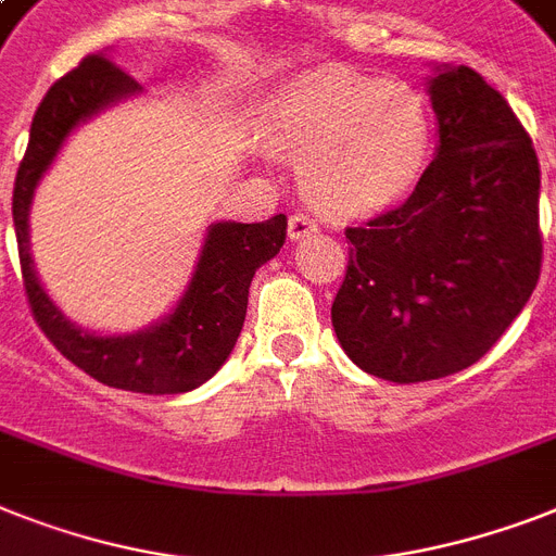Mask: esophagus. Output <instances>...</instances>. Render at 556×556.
I'll return each mask as SVG.
<instances>
[{
	"label": "esophagus",
	"mask_w": 556,
	"mask_h": 556,
	"mask_svg": "<svg viewBox=\"0 0 556 556\" xmlns=\"http://www.w3.org/2000/svg\"><path fill=\"white\" fill-rule=\"evenodd\" d=\"M311 233H317V223H314L311 216L293 214L291 219H288V237H291V242H300V239L311 237Z\"/></svg>",
	"instance_id": "obj_1"
}]
</instances>
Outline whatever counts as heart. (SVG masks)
<instances>
[{
  "mask_svg": "<svg viewBox=\"0 0 556 556\" xmlns=\"http://www.w3.org/2000/svg\"><path fill=\"white\" fill-rule=\"evenodd\" d=\"M268 139L300 165L302 191L319 211L368 216L417 191L434 153V122L408 85L319 65L274 93Z\"/></svg>",
  "mask_w": 556,
  "mask_h": 556,
  "instance_id": "obj_1",
  "label": "heart"
}]
</instances>
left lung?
Wrapping results in <instances>:
<instances>
[{
  "instance_id": "1",
  "label": "left lung",
  "mask_w": 556,
  "mask_h": 556,
  "mask_svg": "<svg viewBox=\"0 0 556 556\" xmlns=\"http://www.w3.org/2000/svg\"><path fill=\"white\" fill-rule=\"evenodd\" d=\"M437 153L394 211L349 228L331 305L342 351L388 382L473 365L520 317L540 279V162L500 90L466 65L428 79Z\"/></svg>"
}]
</instances>
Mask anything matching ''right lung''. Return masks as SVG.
Instances as JSON below:
<instances>
[{"mask_svg": "<svg viewBox=\"0 0 556 556\" xmlns=\"http://www.w3.org/2000/svg\"><path fill=\"white\" fill-rule=\"evenodd\" d=\"M142 97L125 71L93 53L45 93L30 125L25 160L13 185V228L20 245L22 279L30 311L45 337L102 386L134 394H185L207 382L231 356L248 311V288L256 268L279 254L286 242V214L268 223H211L193 274L174 308L142 331H88L48 296L30 256V205L42 176L67 137L108 108Z\"/></svg>", "mask_w": 556, "mask_h": 556, "instance_id": "right-lung-1", "label": "right lung"}]
</instances>
